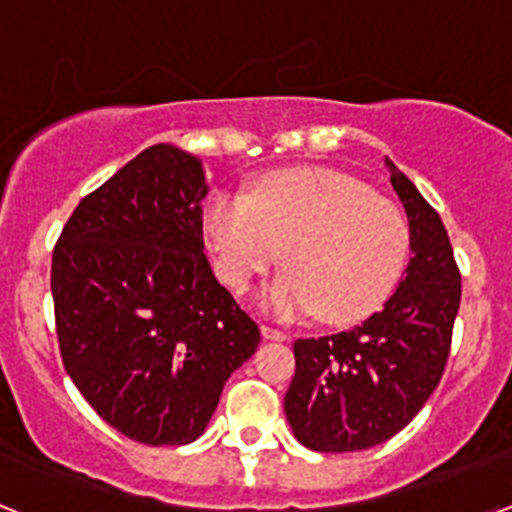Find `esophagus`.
<instances>
[{
  "instance_id": "34e87169",
  "label": "esophagus",
  "mask_w": 512,
  "mask_h": 512,
  "mask_svg": "<svg viewBox=\"0 0 512 512\" xmlns=\"http://www.w3.org/2000/svg\"><path fill=\"white\" fill-rule=\"evenodd\" d=\"M261 336L271 338V341H287L289 338L282 328H274V325L269 323H261Z\"/></svg>"
}]
</instances>
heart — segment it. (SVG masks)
<instances>
[{"mask_svg": "<svg viewBox=\"0 0 512 512\" xmlns=\"http://www.w3.org/2000/svg\"><path fill=\"white\" fill-rule=\"evenodd\" d=\"M205 233L217 277L233 292L279 264L287 274L264 302L284 318L315 315L348 325L372 315L408 259V220L395 202L346 174L295 169L269 176L251 202L215 197Z\"/></svg>", "mask_w": 512, "mask_h": 512, "instance_id": "b5f03b06", "label": "heart"}]
</instances>
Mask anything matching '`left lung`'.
Masks as SVG:
<instances>
[{
    "label": "left lung",
    "instance_id": "left-lung-1",
    "mask_svg": "<svg viewBox=\"0 0 512 512\" xmlns=\"http://www.w3.org/2000/svg\"><path fill=\"white\" fill-rule=\"evenodd\" d=\"M408 212L410 259L395 295L354 330L297 338L284 413L312 451H364L400 433L438 387L459 312L461 274L441 217L390 158Z\"/></svg>",
    "mask_w": 512,
    "mask_h": 512
}]
</instances>
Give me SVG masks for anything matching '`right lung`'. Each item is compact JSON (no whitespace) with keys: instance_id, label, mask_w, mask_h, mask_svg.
Returning a JSON list of instances; mask_svg holds the SVG:
<instances>
[{"instance_id":"obj_1","label":"right lung","mask_w":512,"mask_h":512,"mask_svg":"<svg viewBox=\"0 0 512 512\" xmlns=\"http://www.w3.org/2000/svg\"><path fill=\"white\" fill-rule=\"evenodd\" d=\"M200 158L158 143L76 205L53 248L61 359L122 436L182 446L202 436L259 325L205 256Z\"/></svg>"}]
</instances>
